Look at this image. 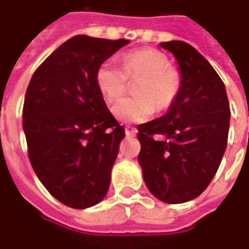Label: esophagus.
Listing matches in <instances>:
<instances>
[{
	"mask_svg": "<svg viewBox=\"0 0 249 249\" xmlns=\"http://www.w3.org/2000/svg\"><path fill=\"white\" fill-rule=\"evenodd\" d=\"M124 131H126V135H135L136 132H138V130H136V127L134 126H126Z\"/></svg>",
	"mask_w": 249,
	"mask_h": 249,
	"instance_id": "34e87169",
	"label": "esophagus"
}]
</instances>
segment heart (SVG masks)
<instances>
[{"instance_id":"heart-1","label":"heart","mask_w":249,"mask_h":249,"mask_svg":"<svg viewBox=\"0 0 249 249\" xmlns=\"http://www.w3.org/2000/svg\"><path fill=\"white\" fill-rule=\"evenodd\" d=\"M135 82V96L114 105L113 113L122 122H143L155 110L164 111L175 104L181 89L178 69L169 64L162 52L144 48L124 53L122 67L115 59H106L96 72L97 87L107 104L124 94L130 82Z\"/></svg>"}]
</instances>
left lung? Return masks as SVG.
<instances>
[{
	"label": "left lung",
	"mask_w": 249,
	"mask_h": 249,
	"mask_svg": "<svg viewBox=\"0 0 249 249\" xmlns=\"http://www.w3.org/2000/svg\"><path fill=\"white\" fill-rule=\"evenodd\" d=\"M178 61L180 94L164 117L138 126L143 178L155 197L182 203L198 197L215 176L227 147L230 104L215 69L181 40L160 43Z\"/></svg>",
	"instance_id": "obj_1"
}]
</instances>
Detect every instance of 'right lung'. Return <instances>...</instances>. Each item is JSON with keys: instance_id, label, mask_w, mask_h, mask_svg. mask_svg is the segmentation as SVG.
I'll return each mask as SVG.
<instances>
[{"instance_id": "obj_1", "label": "right lung", "mask_w": 249, "mask_h": 249, "mask_svg": "<svg viewBox=\"0 0 249 249\" xmlns=\"http://www.w3.org/2000/svg\"><path fill=\"white\" fill-rule=\"evenodd\" d=\"M127 43L76 35L30 80L22 111L30 162L44 188L65 206H94L109 189L124 127L105 104L96 72Z\"/></svg>"}]
</instances>
